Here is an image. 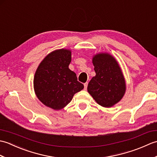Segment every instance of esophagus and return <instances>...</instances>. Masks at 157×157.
I'll use <instances>...</instances> for the list:
<instances>
[{
    "label": "esophagus",
    "mask_w": 157,
    "mask_h": 157,
    "mask_svg": "<svg viewBox=\"0 0 157 157\" xmlns=\"http://www.w3.org/2000/svg\"><path fill=\"white\" fill-rule=\"evenodd\" d=\"M84 89H85V90L87 89V87H88V82L85 83V84H84Z\"/></svg>",
    "instance_id": "34e87169"
}]
</instances>
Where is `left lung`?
<instances>
[{
    "label": "left lung",
    "instance_id": "8db88e82",
    "mask_svg": "<svg viewBox=\"0 0 157 157\" xmlns=\"http://www.w3.org/2000/svg\"><path fill=\"white\" fill-rule=\"evenodd\" d=\"M96 75L88 85V92L103 107L109 108L124 96L126 84L119 64L107 52H99L92 57Z\"/></svg>",
    "mask_w": 157,
    "mask_h": 157
}]
</instances>
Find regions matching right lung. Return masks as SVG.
<instances>
[{
    "instance_id": "right-lung-1",
    "label": "right lung",
    "mask_w": 157,
    "mask_h": 157,
    "mask_svg": "<svg viewBox=\"0 0 157 157\" xmlns=\"http://www.w3.org/2000/svg\"><path fill=\"white\" fill-rule=\"evenodd\" d=\"M71 61V50H55L45 56L35 73L36 96L42 104L56 111L64 108L75 93L84 89L75 73L69 68Z\"/></svg>"
}]
</instances>
